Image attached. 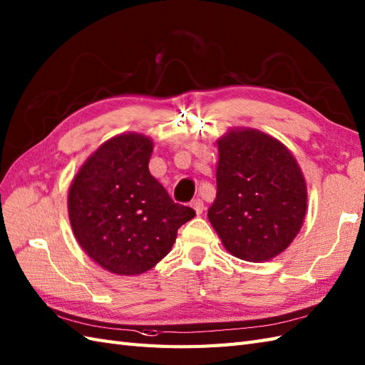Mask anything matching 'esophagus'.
I'll return each mask as SVG.
<instances>
[{"instance_id": "1", "label": "esophagus", "mask_w": 365, "mask_h": 365, "mask_svg": "<svg viewBox=\"0 0 365 365\" xmlns=\"http://www.w3.org/2000/svg\"><path fill=\"white\" fill-rule=\"evenodd\" d=\"M191 207H192V210H194V211H196V215H202V213H203V210H205V207H203V202H202V199L192 200V202H191Z\"/></svg>"}]
</instances>
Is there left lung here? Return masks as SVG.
<instances>
[{
    "instance_id": "obj_1",
    "label": "left lung",
    "mask_w": 365,
    "mask_h": 365,
    "mask_svg": "<svg viewBox=\"0 0 365 365\" xmlns=\"http://www.w3.org/2000/svg\"><path fill=\"white\" fill-rule=\"evenodd\" d=\"M216 199L208 221L233 257L262 262L289 247L308 208L307 182L284 144L250 127L217 138Z\"/></svg>"
}]
</instances>
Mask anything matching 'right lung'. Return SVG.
Here are the masks:
<instances>
[{
  "instance_id": "right-lung-1",
  "label": "right lung",
  "mask_w": 365,
  "mask_h": 365,
  "mask_svg": "<svg viewBox=\"0 0 365 365\" xmlns=\"http://www.w3.org/2000/svg\"><path fill=\"white\" fill-rule=\"evenodd\" d=\"M143 133L112 137L83 162L68 191V216L82 250L115 275H140L162 261L177 230L196 216L169 197Z\"/></svg>"
}]
</instances>
